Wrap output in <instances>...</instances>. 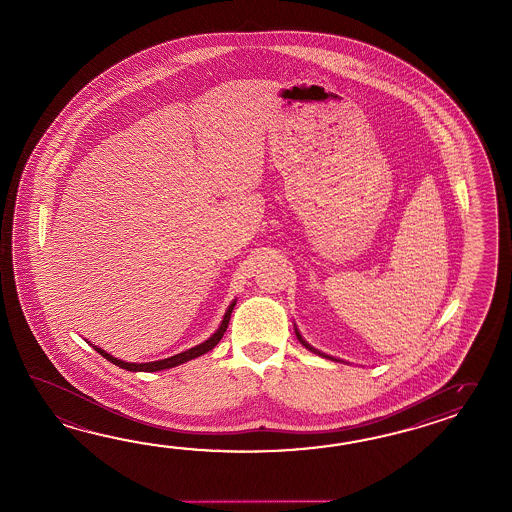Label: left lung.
I'll use <instances>...</instances> for the list:
<instances>
[{"instance_id":"obj_1","label":"left lung","mask_w":512,"mask_h":512,"mask_svg":"<svg viewBox=\"0 0 512 512\" xmlns=\"http://www.w3.org/2000/svg\"><path fill=\"white\" fill-rule=\"evenodd\" d=\"M295 332H297L298 341H300V343H302V345L306 346V348H308V350H311V352H315V354H321V352H317V350H315V348H311V346H309L308 343H306V341H304V339H302V337H300V333H298V330H295ZM321 356H324V354H321ZM324 357H330V356H324Z\"/></svg>"}]
</instances>
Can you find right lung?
Instances as JSON below:
<instances>
[{
	"label": "right lung",
	"instance_id": "right-lung-1",
	"mask_svg": "<svg viewBox=\"0 0 512 512\" xmlns=\"http://www.w3.org/2000/svg\"><path fill=\"white\" fill-rule=\"evenodd\" d=\"M234 306H236V302H232V304L228 306L225 317H223V322H221V326H219V330H217L208 341H204L201 345L193 346V348L186 350V352H180L177 356L160 359V361H153V363H125V361H121L118 357L110 356V354H107V352L101 350V348H96V350L101 356L108 359L110 363L118 365L119 369L132 370V372H156V370L171 369V367H177L180 363H186V361H190V359H195V357L203 356L206 352H210V350L221 341V337L225 335L226 328H228V321H230V313H232Z\"/></svg>",
	"mask_w": 512,
	"mask_h": 512
}]
</instances>
